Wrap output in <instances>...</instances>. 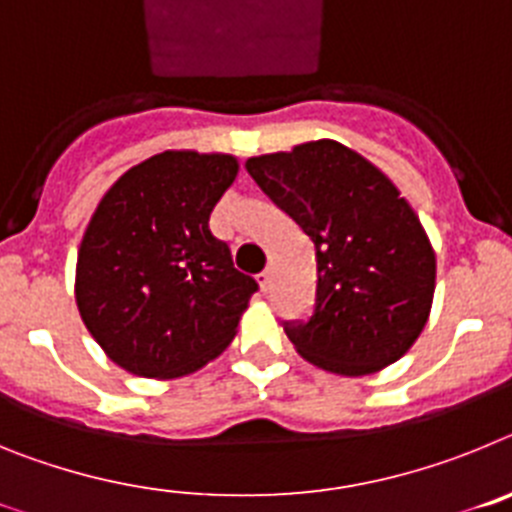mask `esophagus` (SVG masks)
<instances>
[{
  "label": "esophagus",
  "instance_id": "1",
  "mask_svg": "<svg viewBox=\"0 0 512 512\" xmlns=\"http://www.w3.org/2000/svg\"><path fill=\"white\" fill-rule=\"evenodd\" d=\"M259 284H261V289H264V292H269V287H271V271L269 269L261 271V274H259Z\"/></svg>",
  "mask_w": 512,
  "mask_h": 512
}]
</instances>
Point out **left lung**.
I'll use <instances>...</instances> for the list:
<instances>
[{
  "instance_id": "obj_1",
  "label": "left lung",
  "mask_w": 512,
  "mask_h": 512,
  "mask_svg": "<svg viewBox=\"0 0 512 512\" xmlns=\"http://www.w3.org/2000/svg\"><path fill=\"white\" fill-rule=\"evenodd\" d=\"M246 169L315 243L312 315L284 323L302 359L343 377L400 359L420 336L436 289V253L408 200L336 140L253 156Z\"/></svg>"
}]
</instances>
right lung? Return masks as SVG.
Returning <instances> with one entry per match:
<instances>
[{
    "label": "right lung",
    "instance_id": "right-lung-1",
    "mask_svg": "<svg viewBox=\"0 0 512 512\" xmlns=\"http://www.w3.org/2000/svg\"><path fill=\"white\" fill-rule=\"evenodd\" d=\"M235 174L238 161L225 153H156L125 171L94 210L76 261V305L125 372L184 377L233 341L259 289L210 230Z\"/></svg>",
    "mask_w": 512,
    "mask_h": 512
}]
</instances>
